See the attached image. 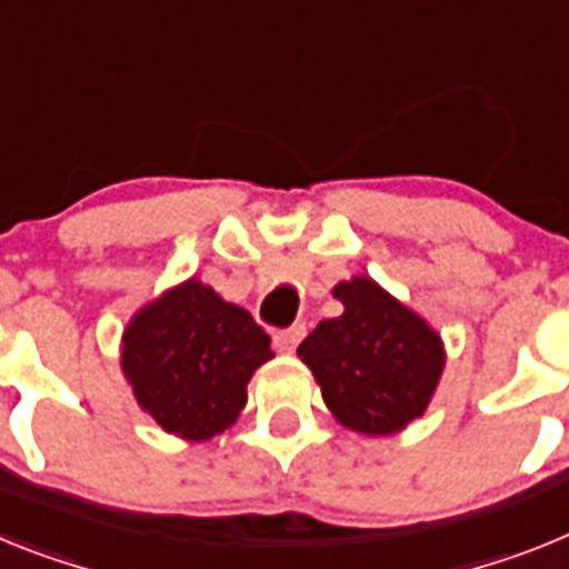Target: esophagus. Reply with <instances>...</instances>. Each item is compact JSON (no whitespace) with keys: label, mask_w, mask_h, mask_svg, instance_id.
<instances>
[{"label":"esophagus","mask_w":569,"mask_h":569,"mask_svg":"<svg viewBox=\"0 0 569 569\" xmlns=\"http://www.w3.org/2000/svg\"><path fill=\"white\" fill-rule=\"evenodd\" d=\"M303 338H306V323H295L289 326V329H278V332H274V346H278L280 352H295Z\"/></svg>","instance_id":"esophagus-1"}]
</instances>
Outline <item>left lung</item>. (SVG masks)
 Masks as SVG:
<instances>
[{"label": "left lung", "instance_id": "8db88e82", "mask_svg": "<svg viewBox=\"0 0 569 569\" xmlns=\"http://www.w3.org/2000/svg\"><path fill=\"white\" fill-rule=\"evenodd\" d=\"M335 298L343 315L320 320L298 355L343 427L398 432L423 415L438 387L441 338L369 278L338 283Z\"/></svg>", "mask_w": 569, "mask_h": 569}]
</instances>
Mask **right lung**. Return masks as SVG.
Masks as SVG:
<instances>
[{"label":"right lung","mask_w":569,"mask_h":569,"mask_svg":"<svg viewBox=\"0 0 569 569\" xmlns=\"http://www.w3.org/2000/svg\"><path fill=\"white\" fill-rule=\"evenodd\" d=\"M246 309L200 280L146 306L122 338V369L137 401L166 432L206 441L237 421L246 383L274 358Z\"/></svg>","instance_id":"add662e5"}]
</instances>
